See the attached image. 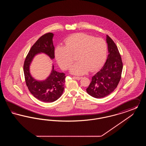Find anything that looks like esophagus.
I'll use <instances>...</instances> for the list:
<instances>
[{"instance_id":"obj_1","label":"esophagus","mask_w":146,"mask_h":146,"mask_svg":"<svg viewBox=\"0 0 146 146\" xmlns=\"http://www.w3.org/2000/svg\"><path fill=\"white\" fill-rule=\"evenodd\" d=\"M73 78L76 80H80L82 78V77H80V76H73Z\"/></svg>"}]
</instances>
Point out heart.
Segmentation results:
<instances>
[{
    "instance_id": "obj_1",
    "label": "heart",
    "mask_w": 146,
    "mask_h": 146,
    "mask_svg": "<svg viewBox=\"0 0 146 146\" xmlns=\"http://www.w3.org/2000/svg\"><path fill=\"white\" fill-rule=\"evenodd\" d=\"M65 46L58 45L55 57L63 70L70 69L76 54L78 61L71 68L76 75H83L89 70H97L104 63L107 52V44L103 38L78 33L71 35L64 40Z\"/></svg>"
}]
</instances>
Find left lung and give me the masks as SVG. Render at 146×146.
Segmentation results:
<instances>
[{
	"label": "left lung",
	"instance_id": "8db88e82",
	"mask_svg": "<svg viewBox=\"0 0 146 146\" xmlns=\"http://www.w3.org/2000/svg\"><path fill=\"white\" fill-rule=\"evenodd\" d=\"M108 55L103 67L92 77L86 92L95 98H102L111 94L119 83L123 70V62L118 48L107 35Z\"/></svg>",
	"mask_w": 146,
	"mask_h": 146
}]
</instances>
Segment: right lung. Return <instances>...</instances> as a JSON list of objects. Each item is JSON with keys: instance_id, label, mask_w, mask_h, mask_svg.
Wrapping results in <instances>:
<instances>
[{"instance_id": "obj_1", "label": "right lung", "mask_w": 146, "mask_h": 146, "mask_svg": "<svg viewBox=\"0 0 146 146\" xmlns=\"http://www.w3.org/2000/svg\"><path fill=\"white\" fill-rule=\"evenodd\" d=\"M54 34L47 33L40 36L30 49L23 64L25 81L28 90L38 100L44 102H52L61 97L65 83V74L54 70L45 80L38 81L31 76L29 65L35 56L40 52L45 53L53 59L55 58V48L53 45Z\"/></svg>"}]
</instances>
